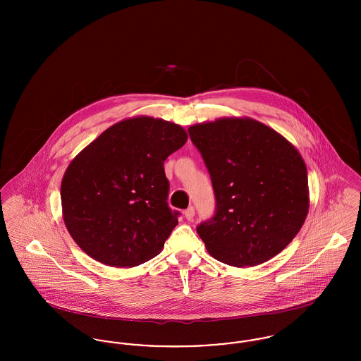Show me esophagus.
Segmentation results:
<instances>
[{"mask_svg": "<svg viewBox=\"0 0 361 361\" xmlns=\"http://www.w3.org/2000/svg\"><path fill=\"white\" fill-rule=\"evenodd\" d=\"M184 215H185V219L187 221H192L193 216H195V208L192 206H189L185 211H184Z\"/></svg>", "mask_w": 361, "mask_h": 361, "instance_id": "34e87169", "label": "esophagus"}]
</instances>
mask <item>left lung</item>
<instances>
[{
    "mask_svg": "<svg viewBox=\"0 0 361 361\" xmlns=\"http://www.w3.org/2000/svg\"><path fill=\"white\" fill-rule=\"evenodd\" d=\"M216 200L196 227L208 253L233 267H255L279 255L309 212L307 169L299 152L271 127L249 118L190 126Z\"/></svg>",
    "mask_w": 361,
    "mask_h": 361,
    "instance_id": "obj_1",
    "label": "left lung"
}]
</instances>
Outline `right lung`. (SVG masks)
Listing matches in <instances>:
<instances>
[{"label": "right lung", "mask_w": 361, "mask_h": 361, "mask_svg": "<svg viewBox=\"0 0 361 361\" xmlns=\"http://www.w3.org/2000/svg\"><path fill=\"white\" fill-rule=\"evenodd\" d=\"M185 142L181 126L137 116L105 130L70 162L61 184L63 221L87 256L131 268L162 250L180 215L166 202L164 161Z\"/></svg>", "instance_id": "right-lung-1"}]
</instances>
